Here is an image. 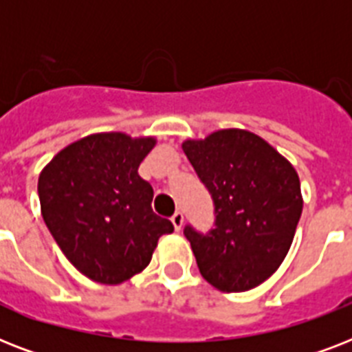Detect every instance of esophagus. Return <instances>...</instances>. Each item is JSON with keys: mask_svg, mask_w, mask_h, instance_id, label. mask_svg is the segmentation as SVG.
<instances>
[{"mask_svg": "<svg viewBox=\"0 0 352 352\" xmlns=\"http://www.w3.org/2000/svg\"><path fill=\"white\" fill-rule=\"evenodd\" d=\"M171 223H173L177 232L182 230V223H184V215H182V212H175V214L171 215Z\"/></svg>", "mask_w": 352, "mask_h": 352, "instance_id": "1", "label": "esophagus"}]
</instances>
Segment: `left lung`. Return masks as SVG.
Listing matches in <instances>:
<instances>
[{
  "instance_id": "left-lung-1",
  "label": "left lung",
  "mask_w": 352,
  "mask_h": 352,
  "mask_svg": "<svg viewBox=\"0 0 352 352\" xmlns=\"http://www.w3.org/2000/svg\"><path fill=\"white\" fill-rule=\"evenodd\" d=\"M182 151L215 204L214 230L184 228L203 278L221 292L261 285L289 254L301 217L294 166L259 135L235 127L188 138Z\"/></svg>"
}]
</instances>
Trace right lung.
<instances>
[{"label": "right lung", "mask_w": 352, "mask_h": 352, "mask_svg": "<svg viewBox=\"0 0 352 352\" xmlns=\"http://www.w3.org/2000/svg\"><path fill=\"white\" fill-rule=\"evenodd\" d=\"M155 137L93 133L58 151L38 179L41 215L76 270L120 285L148 267L171 221L151 210L153 188L138 166Z\"/></svg>", "instance_id": "1"}]
</instances>
